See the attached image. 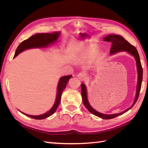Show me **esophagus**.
<instances>
[{"mask_svg":"<svg viewBox=\"0 0 148 148\" xmlns=\"http://www.w3.org/2000/svg\"><path fill=\"white\" fill-rule=\"evenodd\" d=\"M77 77L78 78H79L81 80H84L86 78V75L83 73H79L77 75Z\"/></svg>","mask_w":148,"mask_h":148,"instance_id":"34e87169","label":"esophagus"}]
</instances>
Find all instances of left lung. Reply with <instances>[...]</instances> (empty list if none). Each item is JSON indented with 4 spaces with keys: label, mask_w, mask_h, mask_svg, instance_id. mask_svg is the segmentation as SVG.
<instances>
[{
    "label": "left lung",
    "mask_w": 148,
    "mask_h": 148,
    "mask_svg": "<svg viewBox=\"0 0 148 148\" xmlns=\"http://www.w3.org/2000/svg\"><path fill=\"white\" fill-rule=\"evenodd\" d=\"M103 39H104V41L107 42H111L112 43V46L110 50V54H114V53L120 51H127L135 57L136 59L138 74L136 95L135 101H134L133 105L130 107V108L127 109V110H125V111L122 112H120L119 114L107 115V114H104L100 112H98L97 111L95 110L90 106V104H89V102L88 101V98H87V91H86V86H85L83 83L81 84L82 96L83 102L84 106L86 107V109L90 112L91 114L95 115L96 116H97V117H101V119L108 120V119H114L116 117H117L119 115L124 114L125 112H126L129 110L131 108H132L133 106L135 104L136 102L138 99L139 95H140V89L141 87V83H142V80H143V68L141 64L140 56H139L137 49L135 46H133L131 44H130L126 39H124L123 37L117 35V34H110Z\"/></svg>",
    "instance_id": "8db88e82"
}]
</instances>
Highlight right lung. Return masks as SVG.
I'll use <instances>...</instances> for the list:
<instances>
[{
	"mask_svg": "<svg viewBox=\"0 0 148 148\" xmlns=\"http://www.w3.org/2000/svg\"><path fill=\"white\" fill-rule=\"evenodd\" d=\"M59 33H38L32 36H31L28 39L25 40L23 42H21L20 45L18 46L14 57L17 56L19 53L23 51L25 49H28L33 47H45L47 46L51 42H53L56 41L57 39L59 37ZM72 77V75H67L65 76V77H62L60 79V81L59 83V85H58V91H57V98L56 101L54 105L53 106L52 109L48 111L46 114L40 115H30L24 114L23 112H21L22 114H25V115L28 116L31 118H33L34 119L37 120H41L46 119L49 116L52 115L53 113L55 112L56 110H57L58 106L59 105V103L60 102L61 99V96L62 94V91H63L65 88H66V86L67 83H68L69 80L70 78Z\"/></svg>",
	"mask_w": 148,
	"mask_h": 148,
	"instance_id": "right-lung-1",
	"label": "right lung"
}]
</instances>
